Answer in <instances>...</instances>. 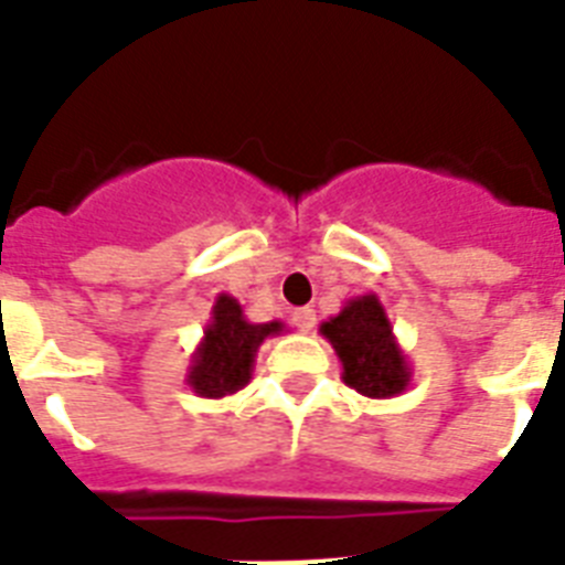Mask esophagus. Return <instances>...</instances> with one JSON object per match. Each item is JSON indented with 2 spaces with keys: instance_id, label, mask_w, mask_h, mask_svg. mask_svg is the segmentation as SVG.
<instances>
[{
  "instance_id": "34e87169",
  "label": "esophagus",
  "mask_w": 565,
  "mask_h": 565,
  "mask_svg": "<svg viewBox=\"0 0 565 565\" xmlns=\"http://www.w3.org/2000/svg\"><path fill=\"white\" fill-rule=\"evenodd\" d=\"M292 326L299 328L301 334H310V331H313V326H317V310L313 308L292 310Z\"/></svg>"
}]
</instances>
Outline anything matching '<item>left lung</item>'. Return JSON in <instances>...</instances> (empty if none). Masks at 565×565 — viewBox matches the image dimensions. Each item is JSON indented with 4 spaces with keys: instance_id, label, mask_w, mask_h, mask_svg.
Masks as SVG:
<instances>
[{
    "instance_id": "left-lung-1",
    "label": "left lung",
    "mask_w": 565,
    "mask_h": 565,
    "mask_svg": "<svg viewBox=\"0 0 565 565\" xmlns=\"http://www.w3.org/2000/svg\"><path fill=\"white\" fill-rule=\"evenodd\" d=\"M343 363V381L366 398H393L411 386V363L395 340L390 317L375 292L354 296L319 326Z\"/></svg>"
}]
</instances>
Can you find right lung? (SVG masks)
Here are the masks:
<instances>
[{
  "mask_svg": "<svg viewBox=\"0 0 565 565\" xmlns=\"http://www.w3.org/2000/svg\"><path fill=\"white\" fill-rule=\"evenodd\" d=\"M284 322H248L234 296L220 292L202 343L195 345L188 366V386L202 398H225L239 393L252 381L257 349L264 340L281 334Z\"/></svg>",
  "mask_w": 565,
  "mask_h": 565,
  "instance_id": "add662e5",
  "label": "right lung"
}]
</instances>
